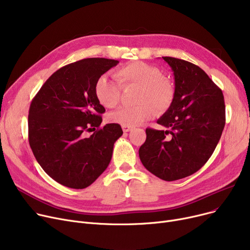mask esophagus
<instances>
[{
	"instance_id": "esophagus-1",
	"label": "esophagus",
	"mask_w": 250,
	"mask_h": 250,
	"mask_svg": "<svg viewBox=\"0 0 250 250\" xmlns=\"http://www.w3.org/2000/svg\"><path fill=\"white\" fill-rule=\"evenodd\" d=\"M122 127H123V130H124L125 133L129 132V130L133 128V126H129V125H122Z\"/></svg>"
}]
</instances>
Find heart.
Here are the masks:
<instances>
[{
	"instance_id": "obj_1",
	"label": "heart",
	"mask_w": 250,
	"mask_h": 250,
	"mask_svg": "<svg viewBox=\"0 0 250 250\" xmlns=\"http://www.w3.org/2000/svg\"><path fill=\"white\" fill-rule=\"evenodd\" d=\"M118 83L108 76H100L94 85V94L102 106L112 108L120 102L121 91L126 87H138L135 106H124L109 114V121L133 126L165 112L174 100L175 89L161 71L143 62H133L118 68L114 73Z\"/></svg>"
}]
</instances>
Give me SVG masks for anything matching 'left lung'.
Wrapping results in <instances>:
<instances>
[{
	"mask_svg": "<svg viewBox=\"0 0 250 250\" xmlns=\"http://www.w3.org/2000/svg\"><path fill=\"white\" fill-rule=\"evenodd\" d=\"M174 75L175 97L157 121L166 129H146L139 156L145 168L166 181L200 170L215 151L225 126L222 90L198 65L162 57Z\"/></svg>",
	"mask_w": 250,
	"mask_h": 250,
	"instance_id": "8db88e82",
	"label": "left lung"
}]
</instances>
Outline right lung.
I'll use <instances>...</instances> for the list:
<instances>
[{
    "instance_id": "1",
    "label": "right lung",
    "mask_w": 250,
    "mask_h": 250,
    "mask_svg": "<svg viewBox=\"0 0 250 250\" xmlns=\"http://www.w3.org/2000/svg\"><path fill=\"white\" fill-rule=\"evenodd\" d=\"M118 61L90 58L69 63L52 74L32 99L28 140L35 159L57 182L82 189L107 168L118 124L100 127L105 108L94 94L97 79ZM85 131H93L90 137Z\"/></svg>"
}]
</instances>
